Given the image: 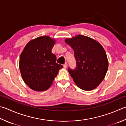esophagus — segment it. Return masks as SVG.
<instances>
[{
  "label": "esophagus",
  "instance_id": "34e87169",
  "mask_svg": "<svg viewBox=\"0 0 126 126\" xmlns=\"http://www.w3.org/2000/svg\"><path fill=\"white\" fill-rule=\"evenodd\" d=\"M63 67L65 68H66V67H67V63H66L65 64H64V65H63Z\"/></svg>",
  "mask_w": 126,
  "mask_h": 126
}]
</instances>
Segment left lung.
I'll use <instances>...</instances> for the list:
<instances>
[{
  "mask_svg": "<svg viewBox=\"0 0 126 126\" xmlns=\"http://www.w3.org/2000/svg\"><path fill=\"white\" fill-rule=\"evenodd\" d=\"M66 43L74 51L77 67L68 68L71 77L77 86L84 91H92L103 81L107 72L109 61L106 52L95 40L78 34L66 38Z\"/></svg>",
  "mask_w": 126,
  "mask_h": 126,
  "instance_id": "8db88e82",
  "label": "left lung"
}]
</instances>
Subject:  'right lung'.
<instances>
[{
  "label": "right lung",
  "mask_w": 126,
  "mask_h": 126,
  "mask_svg": "<svg viewBox=\"0 0 126 126\" xmlns=\"http://www.w3.org/2000/svg\"><path fill=\"white\" fill-rule=\"evenodd\" d=\"M55 40L47 35L30 41L20 56L19 68L23 81L31 89L42 92L48 89L63 66L56 63L51 53Z\"/></svg>",
  "instance_id": "obj_1"
}]
</instances>
